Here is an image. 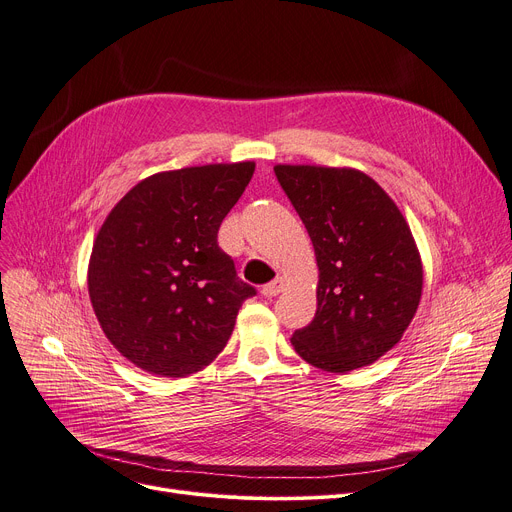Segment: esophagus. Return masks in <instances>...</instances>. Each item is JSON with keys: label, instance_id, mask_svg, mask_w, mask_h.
Segmentation results:
<instances>
[{"label": "esophagus", "instance_id": "esophagus-1", "mask_svg": "<svg viewBox=\"0 0 512 512\" xmlns=\"http://www.w3.org/2000/svg\"><path fill=\"white\" fill-rule=\"evenodd\" d=\"M282 288H284V280H282V278H276L274 282L265 284V286L261 288V294H263V297H267V299H272V297H276V294L282 292Z\"/></svg>", "mask_w": 512, "mask_h": 512}]
</instances>
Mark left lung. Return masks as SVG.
I'll use <instances>...</instances> for the list:
<instances>
[{
	"label": "left lung",
	"instance_id": "obj_1",
	"mask_svg": "<svg viewBox=\"0 0 512 512\" xmlns=\"http://www.w3.org/2000/svg\"><path fill=\"white\" fill-rule=\"evenodd\" d=\"M274 172L319 267L317 311L292 334L294 351L332 373L371 365L402 338L421 301L423 265L405 215L355 168L278 164Z\"/></svg>",
	"mask_w": 512,
	"mask_h": 512
}]
</instances>
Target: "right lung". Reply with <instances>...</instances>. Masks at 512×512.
Segmentation results:
<instances>
[{
  "label": "right lung",
  "mask_w": 512,
  "mask_h": 512,
  "mask_svg": "<svg viewBox=\"0 0 512 512\" xmlns=\"http://www.w3.org/2000/svg\"><path fill=\"white\" fill-rule=\"evenodd\" d=\"M253 161L159 172L107 215L93 242L89 297L122 357L184 378L222 353L255 288L236 276L218 230L245 193Z\"/></svg>",
  "instance_id": "1"
}]
</instances>
